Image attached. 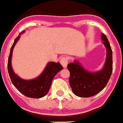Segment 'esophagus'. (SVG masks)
Here are the masks:
<instances>
[{
    "instance_id": "esophagus-1",
    "label": "esophagus",
    "mask_w": 123,
    "mask_h": 123,
    "mask_svg": "<svg viewBox=\"0 0 123 123\" xmlns=\"http://www.w3.org/2000/svg\"><path fill=\"white\" fill-rule=\"evenodd\" d=\"M60 63L63 68H66L68 64V58L67 57H63L60 60Z\"/></svg>"
}]
</instances>
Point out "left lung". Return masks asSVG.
<instances>
[{"instance_id": "8db88e82", "label": "left lung", "mask_w": 123, "mask_h": 123, "mask_svg": "<svg viewBox=\"0 0 123 123\" xmlns=\"http://www.w3.org/2000/svg\"><path fill=\"white\" fill-rule=\"evenodd\" d=\"M101 39L107 49V58L103 69L97 72L87 71L75 60L68 64L70 76L69 83L73 93L80 97H90L100 93L106 86L112 72V51L106 35L102 33Z\"/></svg>"}]
</instances>
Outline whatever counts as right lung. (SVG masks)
Instances as JSON below:
<instances>
[{
	"mask_svg": "<svg viewBox=\"0 0 123 123\" xmlns=\"http://www.w3.org/2000/svg\"><path fill=\"white\" fill-rule=\"evenodd\" d=\"M25 31L23 30L21 34ZM20 34L14 41L8 58L7 68L9 77L16 88L23 95L29 98H40L44 97L48 93L51 85L52 80L58 72L63 69V67L60 63L49 62L44 70L37 78L32 80H24L14 74L11 66V58L12 50L16 43L19 40Z\"/></svg>",
	"mask_w": 123,
	"mask_h": 123,
	"instance_id": "obj_1",
	"label": "right lung"
}]
</instances>
